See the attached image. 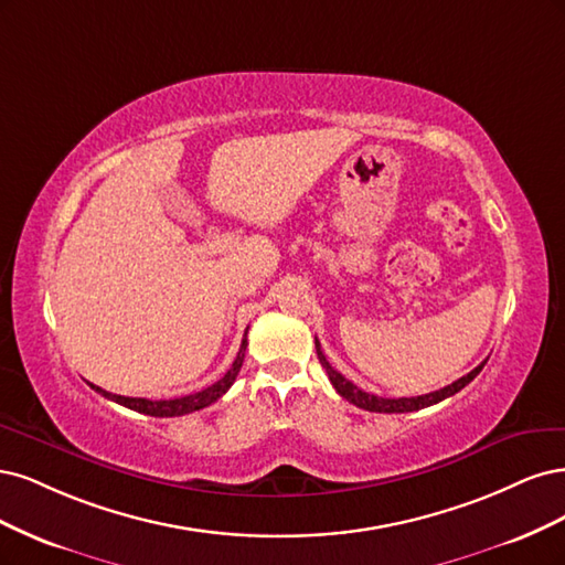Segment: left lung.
<instances>
[{
  "mask_svg": "<svg viewBox=\"0 0 565 565\" xmlns=\"http://www.w3.org/2000/svg\"><path fill=\"white\" fill-rule=\"evenodd\" d=\"M315 344H317V354H319L321 366L326 369V373H329V380L333 382L335 392H338L342 398H348L350 404H354V406H359V408H363V411H371V413H411V411H420V408L439 404V402H444V398H448V396H452V394H458L462 387H467L469 382L481 373V369L486 366V361H488V359L481 361L475 371H469L467 375H462L460 380H455L452 385H448V387H444V390H436V392H429V394H423V396L387 398V396L369 394V392H363L361 387H356L354 382H350L348 377H344L342 373H338V371L331 366L329 359H326V354L321 352V344H319L317 338H315Z\"/></svg>",
  "mask_w": 565,
  "mask_h": 565,
  "instance_id": "8db88e82",
  "label": "left lung"
}]
</instances>
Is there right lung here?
Masks as SVG:
<instances>
[{
  "label": "right lung",
  "instance_id": "obj_1",
  "mask_svg": "<svg viewBox=\"0 0 565 565\" xmlns=\"http://www.w3.org/2000/svg\"><path fill=\"white\" fill-rule=\"evenodd\" d=\"M246 335L242 340V348H239V354H236L234 363L230 366V371L213 382L211 387L202 390V392H194V394H188V396H178V398H159V402H150V398H138V396H119V394H110L105 392L96 385H90V390H96L98 394H103L105 398H113V402L131 408V411H138V413H145V415H152V417H178V415H188V413H194V411H202L206 406H211L213 402H217L230 387L232 382L236 380V375H239L242 371V363H244V354H246Z\"/></svg>",
  "mask_w": 565,
  "mask_h": 565
}]
</instances>
